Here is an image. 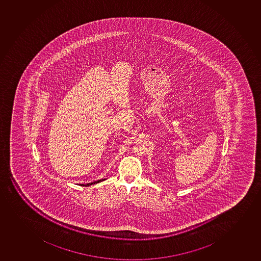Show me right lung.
Segmentation results:
<instances>
[{
    "instance_id": "right-lung-1",
    "label": "right lung",
    "mask_w": 261,
    "mask_h": 261,
    "mask_svg": "<svg viewBox=\"0 0 261 261\" xmlns=\"http://www.w3.org/2000/svg\"><path fill=\"white\" fill-rule=\"evenodd\" d=\"M104 180H105V179L98 180V181H95V182H89V184H87V185H83V186H90V185H95V184H97V182H101V181H104Z\"/></svg>"
}]
</instances>
